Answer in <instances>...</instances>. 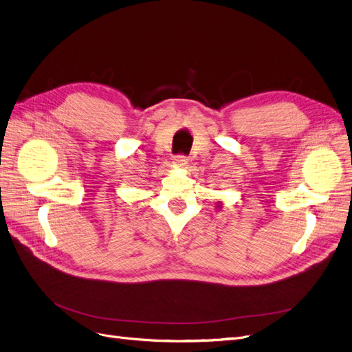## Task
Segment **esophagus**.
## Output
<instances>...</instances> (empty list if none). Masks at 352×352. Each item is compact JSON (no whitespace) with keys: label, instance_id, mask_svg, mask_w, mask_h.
<instances>
[{"label":"esophagus","instance_id":"esophagus-1","mask_svg":"<svg viewBox=\"0 0 352 352\" xmlns=\"http://www.w3.org/2000/svg\"><path fill=\"white\" fill-rule=\"evenodd\" d=\"M173 163H175V166L184 167V166L188 164V157H186V155H182V154L175 155V157H173Z\"/></svg>","mask_w":352,"mask_h":352}]
</instances>
